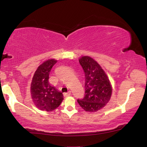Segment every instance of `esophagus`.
Returning a JSON list of instances; mask_svg holds the SVG:
<instances>
[{"mask_svg":"<svg viewBox=\"0 0 147 147\" xmlns=\"http://www.w3.org/2000/svg\"><path fill=\"white\" fill-rule=\"evenodd\" d=\"M71 94V91H69L67 93H65L63 94V95H64V96H70Z\"/></svg>","mask_w":147,"mask_h":147,"instance_id":"34e87169","label":"esophagus"}]
</instances>
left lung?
<instances>
[{"mask_svg":"<svg viewBox=\"0 0 147 147\" xmlns=\"http://www.w3.org/2000/svg\"><path fill=\"white\" fill-rule=\"evenodd\" d=\"M79 62L85 73V96L78 103L88 112H96L110 100L112 86L105 71L97 61L88 56H82Z\"/></svg>","mask_w":147,"mask_h":147,"instance_id":"8db88e82","label":"left lung"}]
</instances>
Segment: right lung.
<instances>
[{
	"label": "right lung",
	"instance_id": "right-lung-1",
	"mask_svg": "<svg viewBox=\"0 0 147 147\" xmlns=\"http://www.w3.org/2000/svg\"><path fill=\"white\" fill-rule=\"evenodd\" d=\"M56 59H50L44 61L35 71L30 86L32 101L42 111H53L63 100V94L49 82V74Z\"/></svg>",
	"mask_w": 147,
	"mask_h": 147
}]
</instances>
